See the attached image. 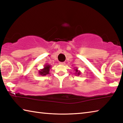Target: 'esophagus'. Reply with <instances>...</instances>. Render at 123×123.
Returning <instances> with one entry per match:
<instances>
[{
  "mask_svg": "<svg viewBox=\"0 0 123 123\" xmlns=\"http://www.w3.org/2000/svg\"><path fill=\"white\" fill-rule=\"evenodd\" d=\"M59 64H62V65H64V64H65V62H59Z\"/></svg>",
  "mask_w": 123,
  "mask_h": 123,
  "instance_id": "esophagus-1",
  "label": "esophagus"
}]
</instances>
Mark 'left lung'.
Masks as SVG:
<instances>
[{
    "label": "left lung",
    "mask_w": 123,
    "mask_h": 123,
    "mask_svg": "<svg viewBox=\"0 0 123 123\" xmlns=\"http://www.w3.org/2000/svg\"><path fill=\"white\" fill-rule=\"evenodd\" d=\"M74 70H75V74L76 75H80V74H81V73H80V71H79V70H78V69H77V68H76Z\"/></svg>",
    "instance_id": "left-lung-1"
}]
</instances>
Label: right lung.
I'll list each match as a JSON object with an SVG mask.
<instances>
[{
    "label": "right lung",
    "instance_id": "add662e5",
    "mask_svg": "<svg viewBox=\"0 0 123 123\" xmlns=\"http://www.w3.org/2000/svg\"><path fill=\"white\" fill-rule=\"evenodd\" d=\"M51 66L49 65V64H45V66L44 67V68L42 69H41L40 70H39L38 73L39 75L42 76H45L47 74H49V71L50 69Z\"/></svg>",
    "mask_w": 123,
    "mask_h": 123
}]
</instances>
